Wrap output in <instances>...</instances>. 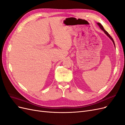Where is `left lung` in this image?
Here are the masks:
<instances>
[{
  "mask_svg": "<svg viewBox=\"0 0 125 125\" xmlns=\"http://www.w3.org/2000/svg\"><path fill=\"white\" fill-rule=\"evenodd\" d=\"M97 25L99 26V27L100 28V29L102 30V31H103L104 32V33H105V34H106L107 35V36L109 37V39H110L112 41V42H113V44H114V46H115V43H114V40H113V38L112 37L110 36V35L109 34H108V33L106 31H105V29H104V28H103V26L102 25V24L100 23H97Z\"/></svg>",
  "mask_w": 125,
  "mask_h": 125,
  "instance_id": "1",
  "label": "left lung"
}]
</instances>
